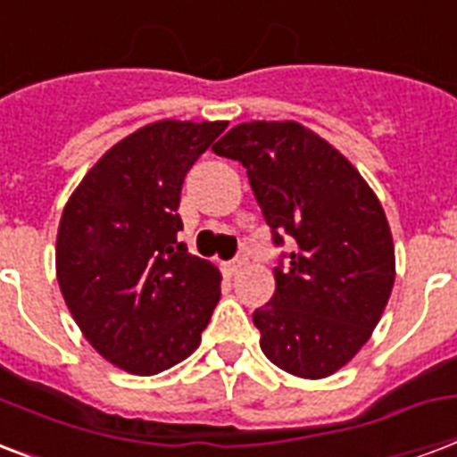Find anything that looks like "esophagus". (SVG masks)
I'll return each instance as SVG.
<instances>
[{"mask_svg":"<svg viewBox=\"0 0 457 457\" xmlns=\"http://www.w3.org/2000/svg\"><path fill=\"white\" fill-rule=\"evenodd\" d=\"M244 263H246V259H244V256H237V259L228 261V263H222V270H225V273H228L229 278H232V275H237V273H239V270H242Z\"/></svg>","mask_w":457,"mask_h":457,"instance_id":"34e87169","label":"esophagus"}]
</instances>
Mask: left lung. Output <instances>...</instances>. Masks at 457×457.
<instances>
[{
  "label": "left lung",
  "instance_id": "1",
  "mask_svg": "<svg viewBox=\"0 0 457 457\" xmlns=\"http://www.w3.org/2000/svg\"><path fill=\"white\" fill-rule=\"evenodd\" d=\"M213 151L246 167L275 246V295L253 312L275 367L326 378L360 353L388 304L395 249L381 201L343 153L297 121H244Z\"/></svg>",
  "mask_w": 457,
  "mask_h": 457
}]
</instances>
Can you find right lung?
I'll return each mask as SVG.
<instances>
[{
  "instance_id": "right-lung-1",
  "label": "right lung",
  "mask_w": 457,
  "mask_h": 457,
  "mask_svg": "<svg viewBox=\"0 0 457 457\" xmlns=\"http://www.w3.org/2000/svg\"><path fill=\"white\" fill-rule=\"evenodd\" d=\"M228 121L160 120L114 144L66 201L57 280L114 367L153 376L187 360L220 299V270L177 242L182 184Z\"/></svg>"
}]
</instances>
